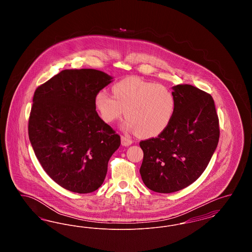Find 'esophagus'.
Returning a JSON list of instances; mask_svg holds the SVG:
<instances>
[{"instance_id":"34e87169","label":"esophagus","mask_w":252,"mask_h":252,"mask_svg":"<svg viewBox=\"0 0 252 252\" xmlns=\"http://www.w3.org/2000/svg\"><path fill=\"white\" fill-rule=\"evenodd\" d=\"M121 143H122L123 146H129L133 143V141H132L131 139L127 138V137L122 136L121 137Z\"/></svg>"}]
</instances>
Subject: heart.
<instances>
[{
	"instance_id": "heart-1",
	"label": "heart",
	"mask_w": 252,
	"mask_h": 252,
	"mask_svg": "<svg viewBox=\"0 0 252 252\" xmlns=\"http://www.w3.org/2000/svg\"><path fill=\"white\" fill-rule=\"evenodd\" d=\"M113 96L105 91L96 94L94 106L102 120L111 124L125 112V130L151 138L164 131L174 117L176 100L165 86L127 78L111 88Z\"/></svg>"
}]
</instances>
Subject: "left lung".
I'll return each instance as SVG.
<instances>
[{
  "label": "left lung",
  "instance_id": "8db88e82",
  "mask_svg": "<svg viewBox=\"0 0 252 252\" xmlns=\"http://www.w3.org/2000/svg\"><path fill=\"white\" fill-rule=\"evenodd\" d=\"M174 117L157 138L140 143L144 159L140 174L157 192H177L197 180L219 141V121L213 97L192 85L173 88Z\"/></svg>",
  "mask_w": 252,
  "mask_h": 252
}]
</instances>
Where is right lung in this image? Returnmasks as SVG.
<instances>
[{
    "label": "right lung",
    "instance_id": "obj_1",
    "mask_svg": "<svg viewBox=\"0 0 252 252\" xmlns=\"http://www.w3.org/2000/svg\"><path fill=\"white\" fill-rule=\"evenodd\" d=\"M113 77L94 69L64 70L35 92L28 134L49 177L71 192L88 193L104 182L120 136L96 112V94Z\"/></svg>",
    "mask_w": 252,
    "mask_h": 252
}]
</instances>
